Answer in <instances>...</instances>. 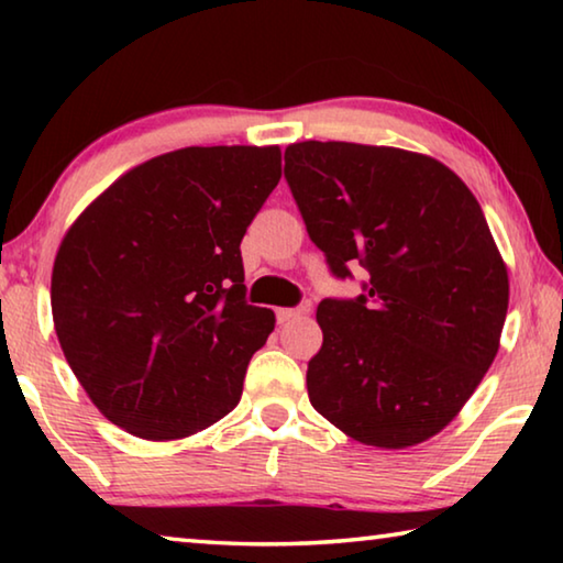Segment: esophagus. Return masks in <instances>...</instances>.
Masks as SVG:
<instances>
[{"instance_id": "esophagus-1", "label": "esophagus", "mask_w": 563, "mask_h": 563, "mask_svg": "<svg viewBox=\"0 0 563 563\" xmlns=\"http://www.w3.org/2000/svg\"><path fill=\"white\" fill-rule=\"evenodd\" d=\"M305 312H308V305H302V308H280L275 316H278V322H290L295 318L305 316Z\"/></svg>"}]
</instances>
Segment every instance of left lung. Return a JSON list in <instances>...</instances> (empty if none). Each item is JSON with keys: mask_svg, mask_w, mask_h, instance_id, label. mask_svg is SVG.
<instances>
[{"mask_svg": "<svg viewBox=\"0 0 563 563\" xmlns=\"http://www.w3.org/2000/svg\"><path fill=\"white\" fill-rule=\"evenodd\" d=\"M285 178L332 275L369 273L355 300L318 305L310 405L379 450L430 440L492 367L509 308L482 206L440 161L393 146L290 144Z\"/></svg>", "mask_w": 563, "mask_h": 563, "instance_id": "left-lung-1", "label": "left lung"}]
</instances>
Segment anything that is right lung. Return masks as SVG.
Listing matches in <instances>:
<instances>
[{
  "mask_svg": "<svg viewBox=\"0 0 563 563\" xmlns=\"http://www.w3.org/2000/svg\"><path fill=\"white\" fill-rule=\"evenodd\" d=\"M278 180V146L178 148L126 170L66 231L54 330L109 422L184 440L241 402L275 328L245 302L241 241Z\"/></svg>",
  "mask_w": 563,
  "mask_h": 563,
  "instance_id": "add662e5",
  "label": "right lung"
}]
</instances>
